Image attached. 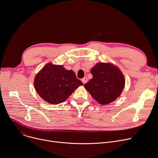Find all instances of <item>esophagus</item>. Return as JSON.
<instances>
[{"mask_svg":"<svg viewBox=\"0 0 158 158\" xmlns=\"http://www.w3.org/2000/svg\"><path fill=\"white\" fill-rule=\"evenodd\" d=\"M88 81V79H87V77H84L83 79H82V83L83 84H85V83H86V82Z\"/></svg>","mask_w":158,"mask_h":158,"instance_id":"34e87169","label":"esophagus"}]
</instances>
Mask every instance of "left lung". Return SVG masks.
Here are the masks:
<instances>
[{
    "label": "left lung",
    "mask_w": 158,
    "mask_h": 158,
    "mask_svg": "<svg viewBox=\"0 0 158 158\" xmlns=\"http://www.w3.org/2000/svg\"><path fill=\"white\" fill-rule=\"evenodd\" d=\"M91 73L93 78L84 86L99 104H108L121 95L125 79L117 66L111 63H98L91 69Z\"/></svg>",
    "instance_id": "obj_1"
}]
</instances>
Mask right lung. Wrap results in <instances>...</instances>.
I'll return each instance as SVG.
<instances>
[{"instance_id":"right-lung-1","label":"right lung","mask_w":158,"mask_h":158,"mask_svg":"<svg viewBox=\"0 0 158 158\" xmlns=\"http://www.w3.org/2000/svg\"><path fill=\"white\" fill-rule=\"evenodd\" d=\"M34 85L36 92L44 101L58 104L64 102L83 83L72 70H66L63 65L47 63L36 76Z\"/></svg>"}]
</instances>
